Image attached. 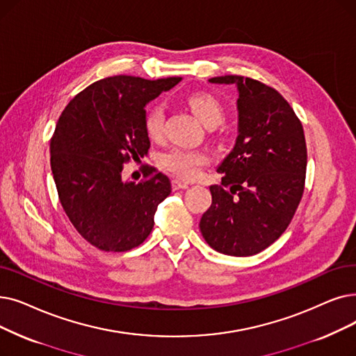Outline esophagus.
Listing matches in <instances>:
<instances>
[{"label":"esophagus","mask_w":356,"mask_h":356,"mask_svg":"<svg viewBox=\"0 0 356 356\" xmlns=\"http://www.w3.org/2000/svg\"><path fill=\"white\" fill-rule=\"evenodd\" d=\"M172 188H173V191L188 189V188H189V184H188V183H184V181H180V180H177V179H173V180H172Z\"/></svg>","instance_id":"obj_1"}]
</instances>
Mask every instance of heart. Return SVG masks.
<instances>
[{
	"instance_id": "obj_1",
	"label": "heart",
	"mask_w": 356,
	"mask_h": 356,
	"mask_svg": "<svg viewBox=\"0 0 356 356\" xmlns=\"http://www.w3.org/2000/svg\"><path fill=\"white\" fill-rule=\"evenodd\" d=\"M188 104L205 127H216L224 118L222 104L215 96L209 95V92H192V95L188 96ZM164 119L165 111L163 103H154L148 107L144 118V128L149 138L156 140V138H160L163 135ZM208 160L209 157L207 152L181 147L170 148L168 151L163 152L159 159L160 165L165 172L186 180L195 179L199 175L200 168L208 164Z\"/></svg>"
}]
</instances>
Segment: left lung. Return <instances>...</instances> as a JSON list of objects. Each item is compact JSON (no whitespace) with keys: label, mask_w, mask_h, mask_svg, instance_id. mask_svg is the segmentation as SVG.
<instances>
[{"label":"left lung","mask_w":356,"mask_h":356,"mask_svg":"<svg viewBox=\"0 0 356 356\" xmlns=\"http://www.w3.org/2000/svg\"><path fill=\"white\" fill-rule=\"evenodd\" d=\"M236 84L238 135L216 168L221 184L209 188L212 204L199 222L213 250L253 256L282 236L304 192L307 147L304 129L275 88L241 75L213 76Z\"/></svg>","instance_id":"1"}]
</instances>
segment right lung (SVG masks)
<instances>
[{
	"label": "right lung",
	"instance_id": "obj_1",
	"mask_svg": "<svg viewBox=\"0 0 356 356\" xmlns=\"http://www.w3.org/2000/svg\"><path fill=\"white\" fill-rule=\"evenodd\" d=\"M181 81L115 75L76 95L51 140L58 196L75 229L104 252H127L149 236L159 204L172 183L154 167L145 180H123V165L148 154L145 106Z\"/></svg>",
	"mask_w": 356,
	"mask_h": 356
}]
</instances>
